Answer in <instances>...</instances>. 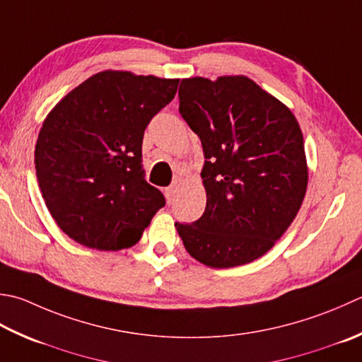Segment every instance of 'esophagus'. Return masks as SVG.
Wrapping results in <instances>:
<instances>
[{
    "label": "esophagus",
    "mask_w": 362,
    "mask_h": 362,
    "mask_svg": "<svg viewBox=\"0 0 362 362\" xmlns=\"http://www.w3.org/2000/svg\"><path fill=\"white\" fill-rule=\"evenodd\" d=\"M175 193H177V188H175V187H168V188H165V196H166V199H168L169 202L174 201Z\"/></svg>",
    "instance_id": "1"
}]
</instances>
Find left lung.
Here are the masks:
<instances>
[{
    "label": "left lung",
    "instance_id": "left-lung-1",
    "mask_svg": "<svg viewBox=\"0 0 362 362\" xmlns=\"http://www.w3.org/2000/svg\"><path fill=\"white\" fill-rule=\"evenodd\" d=\"M179 111L201 139L204 215L175 223L191 257L211 268L250 264L292 224L308 188L298 120L245 75L185 78Z\"/></svg>",
    "mask_w": 362,
    "mask_h": 362
}]
</instances>
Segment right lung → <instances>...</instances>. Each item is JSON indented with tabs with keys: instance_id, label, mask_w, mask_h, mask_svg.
Wrapping results in <instances>:
<instances>
[{
	"instance_id": "1",
	"label": "right lung",
	"mask_w": 362,
	"mask_h": 362,
	"mask_svg": "<svg viewBox=\"0 0 362 362\" xmlns=\"http://www.w3.org/2000/svg\"><path fill=\"white\" fill-rule=\"evenodd\" d=\"M179 80L103 70L56 103L34 151L42 197L76 243L119 251L139 242L165 196L144 180L146 127Z\"/></svg>"
}]
</instances>
